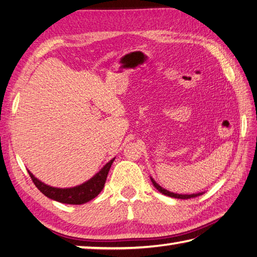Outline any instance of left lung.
<instances>
[{
	"label": "left lung",
	"instance_id": "left-lung-1",
	"mask_svg": "<svg viewBox=\"0 0 257 257\" xmlns=\"http://www.w3.org/2000/svg\"><path fill=\"white\" fill-rule=\"evenodd\" d=\"M151 181H152V183H153V186L156 187L160 192L163 193V195L169 196V197H172V198H178V199H190V198H195V197H197V196H200V195H201V193H195V195H179V193L170 192V191L166 190V189H163L161 186H159L158 183H157L156 181H154L152 178H151Z\"/></svg>",
	"mask_w": 257,
	"mask_h": 257
}]
</instances>
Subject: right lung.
<instances>
[{"instance_id": "add662e5", "label": "right lung", "mask_w": 257, "mask_h": 257, "mask_svg": "<svg viewBox=\"0 0 257 257\" xmlns=\"http://www.w3.org/2000/svg\"><path fill=\"white\" fill-rule=\"evenodd\" d=\"M113 161L114 159L110 160L107 164H105V167L101 169L97 174H95L90 180L83 183V185L77 186L74 188H67V189L53 188L50 186H47L40 180H38V179L33 176L30 171L28 172L30 174V177L32 179L33 183L36 185V187L46 197L56 201L62 202V204L81 205L91 199H94V198L97 197L99 195V192L103 190L106 178H107V174L110 167H112Z\"/></svg>"}]
</instances>
